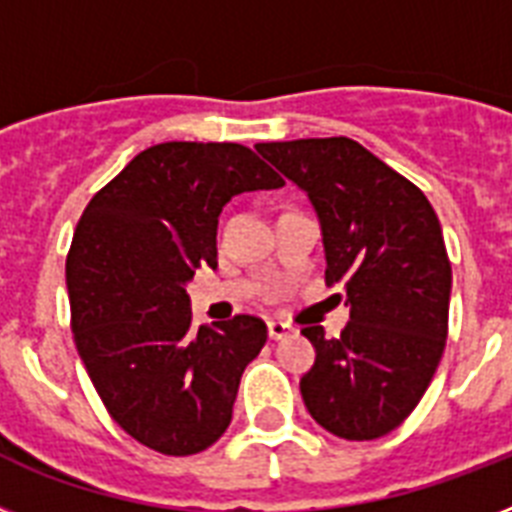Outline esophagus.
Segmentation results:
<instances>
[{
  "mask_svg": "<svg viewBox=\"0 0 512 512\" xmlns=\"http://www.w3.org/2000/svg\"><path fill=\"white\" fill-rule=\"evenodd\" d=\"M292 335V327L289 324H284V321H268V337L271 340H284V337Z\"/></svg>",
  "mask_w": 512,
  "mask_h": 512,
  "instance_id": "1",
  "label": "esophagus"
}]
</instances>
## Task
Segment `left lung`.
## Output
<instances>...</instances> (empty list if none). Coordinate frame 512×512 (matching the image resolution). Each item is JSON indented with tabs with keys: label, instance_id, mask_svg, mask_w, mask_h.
Wrapping results in <instances>:
<instances>
[{
	"label": "left lung",
	"instance_id": "1",
	"mask_svg": "<svg viewBox=\"0 0 512 512\" xmlns=\"http://www.w3.org/2000/svg\"><path fill=\"white\" fill-rule=\"evenodd\" d=\"M303 188L321 223L327 284L345 287L348 327H305L316 364L300 393L321 428L372 441L412 414L444 356L452 263L425 193L350 138L257 143Z\"/></svg>",
	"mask_w": 512,
	"mask_h": 512
}]
</instances>
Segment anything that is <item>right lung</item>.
<instances>
[{
  "instance_id": "right-lung-1",
  "label": "right lung",
  "mask_w": 512,
  "mask_h": 512,
  "mask_svg": "<svg viewBox=\"0 0 512 512\" xmlns=\"http://www.w3.org/2000/svg\"><path fill=\"white\" fill-rule=\"evenodd\" d=\"M281 180L239 143H159L103 185L66 260L71 329L116 425L154 452H204L231 425L268 327L233 316L191 329L193 271L217 265V217L233 196Z\"/></svg>"
}]
</instances>
